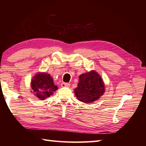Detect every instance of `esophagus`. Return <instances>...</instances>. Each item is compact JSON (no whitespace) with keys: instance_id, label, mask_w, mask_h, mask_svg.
Wrapping results in <instances>:
<instances>
[{"instance_id":"obj_1","label":"esophagus","mask_w":146,"mask_h":146,"mask_svg":"<svg viewBox=\"0 0 146 146\" xmlns=\"http://www.w3.org/2000/svg\"><path fill=\"white\" fill-rule=\"evenodd\" d=\"M61 86H62V87H70V84L68 83H62Z\"/></svg>"}]
</instances>
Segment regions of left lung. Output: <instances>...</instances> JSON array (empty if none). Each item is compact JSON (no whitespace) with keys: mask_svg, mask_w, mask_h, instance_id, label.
Instances as JSON below:
<instances>
[{"mask_svg":"<svg viewBox=\"0 0 146 146\" xmlns=\"http://www.w3.org/2000/svg\"><path fill=\"white\" fill-rule=\"evenodd\" d=\"M77 99L89 104L98 100L105 93V83L95 70L83 73L79 76L78 86L74 90Z\"/></svg>","mask_w":146,"mask_h":146,"instance_id":"1","label":"left lung"}]
</instances>
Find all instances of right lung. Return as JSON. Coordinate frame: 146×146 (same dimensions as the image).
<instances>
[{"instance_id": "1", "label": "right lung", "mask_w": 146, "mask_h": 146, "mask_svg": "<svg viewBox=\"0 0 146 146\" xmlns=\"http://www.w3.org/2000/svg\"><path fill=\"white\" fill-rule=\"evenodd\" d=\"M31 86L33 94L41 100L53 95L54 92L58 89L54 84L53 79L49 74L45 72H38L33 76L31 82Z\"/></svg>"}]
</instances>
